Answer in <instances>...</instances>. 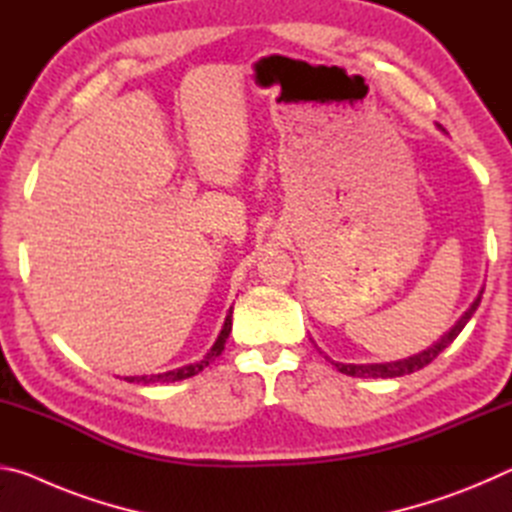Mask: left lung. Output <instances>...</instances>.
Listing matches in <instances>:
<instances>
[{"label":"left lung","mask_w":512,"mask_h":512,"mask_svg":"<svg viewBox=\"0 0 512 512\" xmlns=\"http://www.w3.org/2000/svg\"><path fill=\"white\" fill-rule=\"evenodd\" d=\"M483 291L476 296V300L470 305V309L465 311L461 316V320L449 329V332L440 339L438 343H433L431 348L422 350L418 354H413L409 359H400V361H388V363H339V361H332L336 370L343 372V375H350V377H372V379H388V377H402V375H411V372L420 370L424 366H429V363L438 357L440 352H443L449 343H452L458 334L463 332V327L467 325V320L474 316L476 307H479Z\"/></svg>","instance_id":"1"}]
</instances>
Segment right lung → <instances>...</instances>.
<instances>
[{"label":"right lung","mask_w":512,"mask_h":512,"mask_svg":"<svg viewBox=\"0 0 512 512\" xmlns=\"http://www.w3.org/2000/svg\"><path fill=\"white\" fill-rule=\"evenodd\" d=\"M230 329H232V309L230 314L225 316V323L223 329L219 334V339L214 341V345L210 348V352L205 354L201 361L196 363H187L183 368H176V370H169V372H158V375H142V377H126V381H137V384H169V381H180V379H187V377H194L201 372L205 366H210V363L219 357L225 348V341H228L230 336Z\"/></svg>","instance_id":"1"}]
</instances>
